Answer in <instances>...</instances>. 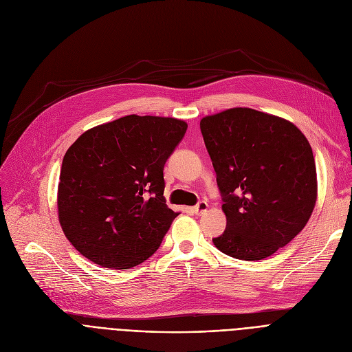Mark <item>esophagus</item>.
Masks as SVG:
<instances>
[{"mask_svg":"<svg viewBox=\"0 0 352 352\" xmlns=\"http://www.w3.org/2000/svg\"><path fill=\"white\" fill-rule=\"evenodd\" d=\"M191 210H192L194 214L201 215V214H204V212L208 210V204H207L206 201H201V202H198V204H197L195 207H192Z\"/></svg>","mask_w":352,"mask_h":352,"instance_id":"esophagus-1","label":"esophagus"}]
</instances>
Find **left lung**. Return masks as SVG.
I'll list each match as a JSON object with an SVG mask.
<instances>
[{"mask_svg":"<svg viewBox=\"0 0 352 352\" xmlns=\"http://www.w3.org/2000/svg\"><path fill=\"white\" fill-rule=\"evenodd\" d=\"M227 217L214 245L236 260L272 255L307 226L317 201L311 145L292 122L230 108L199 122Z\"/></svg>","mask_w":352,"mask_h":352,"instance_id":"1","label":"left lung"}]
</instances>
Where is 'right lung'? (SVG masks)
Wrapping results in <instances>:
<instances>
[{"label": "right lung", "instance_id": "right-lung-1", "mask_svg": "<svg viewBox=\"0 0 352 352\" xmlns=\"http://www.w3.org/2000/svg\"><path fill=\"white\" fill-rule=\"evenodd\" d=\"M170 117L126 116L88 129L64 155L58 219L89 261L128 270L148 260L174 212L164 198V165L187 131Z\"/></svg>", "mask_w": 352, "mask_h": 352}]
</instances>
